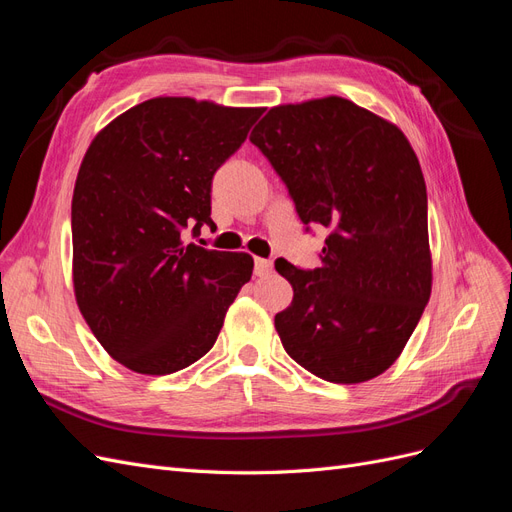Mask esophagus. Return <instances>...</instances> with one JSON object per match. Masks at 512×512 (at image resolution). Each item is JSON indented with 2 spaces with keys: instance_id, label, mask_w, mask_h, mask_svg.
I'll return each instance as SVG.
<instances>
[{
  "instance_id": "1",
  "label": "esophagus",
  "mask_w": 512,
  "mask_h": 512,
  "mask_svg": "<svg viewBox=\"0 0 512 512\" xmlns=\"http://www.w3.org/2000/svg\"><path fill=\"white\" fill-rule=\"evenodd\" d=\"M271 271H273V262L271 260H265V258H256L254 260V275L267 277V275H271Z\"/></svg>"
}]
</instances>
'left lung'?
Returning <instances> with one entry per match:
<instances>
[{"instance_id":"1","label":"left lung","mask_w":512,"mask_h":512,"mask_svg":"<svg viewBox=\"0 0 512 512\" xmlns=\"http://www.w3.org/2000/svg\"><path fill=\"white\" fill-rule=\"evenodd\" d=\"M250 141L286 183L301 222L331 228L318 269L275 260L294 290L275 316L284 350L329 382L380 376L431 294L427 190L408 138L329 96L273 106Z\"/></svg>"}]
</instances>
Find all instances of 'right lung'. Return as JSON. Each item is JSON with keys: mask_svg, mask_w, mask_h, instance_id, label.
I'll use <instances>...</instances> for the list:
<instances>
[{"mask_svg": "<svg viewBox=\"0 0 512 512\" xmlns=\"http://www.w3.org/2000/svg\"><path fill=\"white\" fill-rule=\"evenodd\" d=\"M262 108L151 98L91 141L72 196V282L102 348L136 374L205 356L254 260L185 243L211 220V181Z\"/></svg>", "mask_w": 512, "mask_h": 512, "instance_id": "obj_1", "label": "right lung"}]
</instances>
